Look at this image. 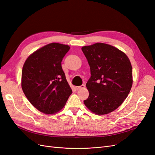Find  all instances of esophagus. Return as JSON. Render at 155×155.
<instances>
[{
  "label": "esophagus",
  "instance_id": "esophagus-1",
  "mask_svg": "<svg viewBox=\"0 0 155 155\" xmlns=\"http://www.w3.org/2000/svg\"><path fill=\"white\" fill-rule=\"evenodd\" d=\"M85 87V85H81V86H79V87H76V88L77 90H80V89H83Z\"/></svg>",
  "mask_w": 155,
  "mask_h": 155
}]
</instances>
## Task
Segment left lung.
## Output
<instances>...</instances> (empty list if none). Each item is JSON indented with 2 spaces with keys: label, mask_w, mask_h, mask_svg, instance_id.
I'll return each instance as SVG.
<instances>
[{
  "label": "left lung",
  "mask_w": 155,
  "mask_h": 155,
  "mask_svg": "<svg viewBox=\"0 0 155 155\" xmlns=\"http://www.w3.org/2000/svg\"><path fill=\"white\" fill-rule=\"evenodd\" d=\"M91 68L86 86L88 97L84 104L96 114L116 109L127 97L133 85L132 66L123 51L97 43L81 48Z\"/></svg>",
  "instance_id": "1"
}]
</instances>
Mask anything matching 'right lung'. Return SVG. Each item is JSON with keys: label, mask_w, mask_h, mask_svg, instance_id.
<instances>
[{"label": "right lung", "mask_w": 155, "mask_h": 155, "mask_svg": "<svg viewBox=\"0 0 155 155\" xmlns=\"http://www.w3.org/2000/svg\"><path fill=\"white\" fill-rule=\"evenodd\" d=\"M68 45L53 43L37 50L27 58L22 71V89L37 109L51 114L64 106L72 91L61 61Z\"/></svg>", "instance_id": "1"}]
</instances>
